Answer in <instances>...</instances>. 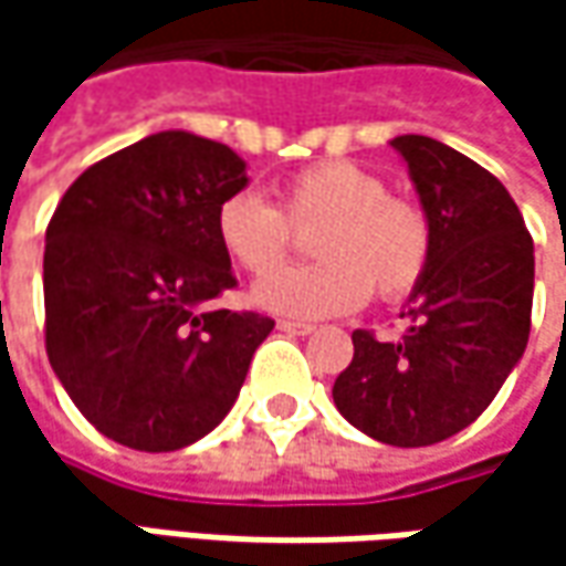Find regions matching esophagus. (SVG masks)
Instances as JSON below:
<instances>
[{
	"label": "esophagus",
	"instance_id": "34e87169",
	"mask_svg": "<svg viewBox=\"0 0 566 566\" xmlns=\"http://www.w3.org/2000/svg\"><path fill=\"white\" fill-rule=\"evenodd\" d=\"M283 334H293V337H312L315 334V327L312 324H302V321H280L276 324Z\"/></svg>",
	"mask_w": 566,
	"mask_h": 566
}]
</instances>
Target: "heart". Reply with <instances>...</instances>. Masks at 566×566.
<instances>
[{
	"instance_id": "b5f03b06",
	"label": "heart",
	"mask_w": 566,
	"mask_h": 566,
	"mask_svg": "<svg viewBox=\"0 0 566 566\" xmlns=\"http://www.w3.org/2000/svg\"><path fill=\"white\" fill-rule=\"evenodd\" d=\"M322 223L312 269L277 272L251 286L261 312L283 317H334L356 312L371 295L400 298L422 280L431 227L422 207L387 195L378 172L353 160H324L283 186L280 210L254 191L217 207V239L242 271L270 273L292 248V227Z\"/></svg>"
}]
</instances>
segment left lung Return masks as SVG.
<instances>
[{
    "label": "left lung",
    "instance_id": "8db88e82",
    "mask_svg": "<svg viewBox=\"0 0 566 566\" xmlns=\"http://www.w3.org/2000/svg\"><path fill=\"white\" fill-rule=\"evenodd\" d=\"M431 227V258L400 317L406 334H353L334 380L339 416L390 447H428L472 424L526 353L535 254L523 213L489 169L424 135H400Z\"/></svg>",
    "mask_w": 566,
    "mask_h": 566
}]
</instances>
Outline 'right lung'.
Returning a JSON list of instances; mask_svg holds the SVG:
<instances>
[{"label":"right lung","mask_w":566,"mask_h":566,"mask_svg":"<svg viewBox=\"0 0 566 566\" xmlns=\"http://www.w3.org/2000/svg\"><path fill=\"white\" fill-rule=\"evenodd\" d=\"M220 142L169 128L84 169L43 251L46 356L81 416L116 444L169 453L227 419L254 349V312H210L235 286L217 207L249 186Z\"/></svg>","instance_id":"1"}]
</instances>
